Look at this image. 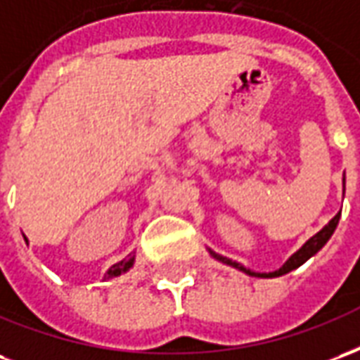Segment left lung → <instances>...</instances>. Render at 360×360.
I'll return each instance as SVG.
<instances>
[{
	"label": "left lung",
	"mask_w": 360,
	"mask_h": 360,
	"mask_svg": "<svg viewBox=\"0 0 360 360\" xmlns=\"http://www.w3.org/2000/svg\"><path fill=\"white\" fill-rule=\"evenodd\" d=\"M343 183H345V179H343ZM340 218H341V212L340 214H335V216L328 221V226L322 227L316 235H312L309 241L302 245L301 249L287 258L285 264L281 266V268H278V270L268 271V274H264V271H262V274H260V271H252L250 268H245V266L239 264V262H235V260H231V258H227V257H221V255H218V252H214V250L210 249H208V252H210L212 257L216 258V260H219V262H224V264L227 266H233V268L245 271L247 276H252V278H279V276H283V274H289L291 270H297V268H299L301 264H304L310 257H314L318 250L322 249L326 243L330 241V237H332L333 231H335V227H338V224H340Z\"/></svg>",
	"instance_id": "left-lung-1"
}]
</instances>
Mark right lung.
<instances>
[{
	"mask_svg": "<svg viewBox=\"0 0 360 360\" xmlns=\"http://www.w3.org/2000/svg\"><path fill=\"white\" fill-rule=\"evenodd\" d=\"M27 241V239H25ZM134 264V257H129L125 258V260H121V262H117V264H113L110 268V270L105 271V276H103V279H110V278H117V276H121V274H125L127 270H131Z\"/></svg>",
	"mask_w": 360,
	"mask_h": 360,
	"instance_id": "obj_1",
	"label": "right lung"
}]
</instances>
